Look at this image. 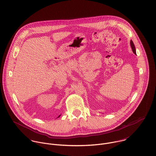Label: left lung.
Instances as JSON below:
<instances>
[{
  "label": "left lung",
  "instance_id": "8db88e82",
  "mask_svg": "<svg viewBox=\"0 0 156 156\" xmlns=\"http://www.w3.org/2000/svg\"><path fill=\"white\" fill-rule=\"evenodd\" d=\"M130 45H131V47H132V50L133 51L134 53L136 55V49H135V47H134V45L133 42L131 40L130 41Z\"/></svg>",
  "mask_w": 156,
  "mask_h": 156
}]
</instances>
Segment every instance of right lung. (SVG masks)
<instances>
[{"instance_id": "right-lung-1", "label": "right lung", "mask_w": 156, "mask_h": 156, "mask_svg": "<svg viewBox=\"0 0 156 156\" xmlns=\"http://www.w3.org/2000/svg\"><path fill=\"white\" fill-rule=\"evenodd\" d=\"M61 116V115H59V116H58V117H59V116Z\"/></svg>"}]
</instances>
